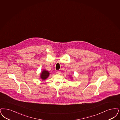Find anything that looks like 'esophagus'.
Listing matches in <instances>:
<instances>
[{"label":"esophagus","instance_id":"34e87169","mask_svg":"<svg viewBox=\"0 0 120 120\" xmlns=\"http://www.w3.org/2000/svg\"><path fill=\"white\" fill-rule=\"evenodd\" d=\"M57 73H58V74H61V71H57Z\"/></svg>","mask_w":120,"mask_h":120}]
</instances>
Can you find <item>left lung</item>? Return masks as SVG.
<instances>
[{"mask_svg": "<svg viewBox=\"0 0 120 120\" xmlns=\"http://www.w3.org/2000/svg\"><path fill=\"white\" fill-rule=\"evenodd\" d=\"M70 78H71V79H72V77H71H71H70Z\"/></svg>", "mask_w": 120, "mask_h": 120, "instance_id": "1", "label": "left lung"}]
</instances>
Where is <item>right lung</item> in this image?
<instances>
[{
	"mask_svg": "<svg viewBox=\"0 0 120 120\" xmlns=\"http://www.w3.org/2000/svg\"><path fill=\"white\" fill-rule=\"evenodd\" d=\"M49 72L45 69H44L40 74V78L42 80H45L48 78L49 75Z\"/></svg>",
	"mask_w": 120,
	"mask_h": 120,
	"instance_id": "1",
	"label": "right lung"
}]
</instances>
